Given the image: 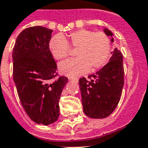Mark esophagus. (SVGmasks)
I'll return each instance as SVG.
<instances>
[{"mask_svg": "<svg viewBox=\"0 0 148 148\" xmlns=\"http://www.w3.org/2000/svg\"><path fill=\"white\" fill-rule=\"evenodd\" d=\"M70 80L77 83L78 82V78H70Z\"/></svg>", "mask_w": 148, "mask_h": 148, "instance_id": "obj_1", "label": "esophagus"}]
</instances>
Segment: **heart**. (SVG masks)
Returning <instances> with one entry per match:
<instances>
[{"mask_svg":"<svg viewBox=\"0 0 148 148\" xmlns=\"http://www.w3.org/2000/svg\"><path fill=\"white\" fill-rule=\"evenodd\" d=\"M71 48L77 49L78 58L68 59L58 64V70L68 77H77L86 71H95L105 65L110 53V40L103 32L81 29L69 33L67 39L56 35L49 42V49L55 59L69 55Z\"/></svg>","mask_w":148,"mask_h":148,"instance_id":"1","label":"heart"}]
</instances>
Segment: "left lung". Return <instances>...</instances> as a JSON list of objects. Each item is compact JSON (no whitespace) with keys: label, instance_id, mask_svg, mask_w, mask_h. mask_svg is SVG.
<instances>
[{"label":"left lung","instance_id":"left-lung-1","mask_svg":"<svg viewBox=\"0 0 148 148\" xmlns=\"http://www.w3.org/2000/svg\"><path fill=\"white\" fill-rule=\"evenodd\" d=\"M105 34L111 36L113 42V34L105 28ZM109 62L96 74L79 80L81 100L84 112L90 118L104 119L112 113L119 102L124 85L123 56L119 49L116 48L111 52Z\"/></svg>","mask_w":148,"mask_h":148}]
</instances>
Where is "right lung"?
Wrapping results in <instances>:
<instances>
[{
	"mask_svg": "<svg viewBox=\"0 0 148 148\" xmlns=\"http://www.w3.org/2000/svg\"><path fill=\"white\" fill-rule=\"evenodd\" d=\"M52 30L32 26L20 32L16 40L13 77L20 103L36 124L49 125L59 116V103L68 78L57 76V65L49 49Z\"/></svg>",
	"mask_w": 148,
	"mask_h": 148,
	"instance_id": "right-lung-1",
	"label": "right lung"
}]
</instances>
